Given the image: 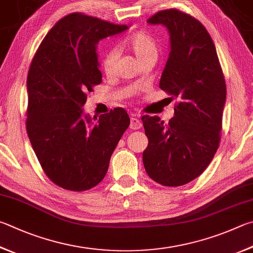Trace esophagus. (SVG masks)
I'll use <instances>...</instances> for the list:
<instances>
[{"instance_id":"34e87169","label":"esophagus","mask_w":253,"mask_h":253,"mask_svg":"<svg viewBox=\"0 0 253 253\" xmlns=\"http://www.w3.org/2000/svg\"><path fill=\"white\" fill-rule=\"evenodd\" d=\"M141 126H142V123H141V121L139 118H137L136 116H131V118H130V125H129V127H130V129H140L141 128Z\"/></svg>"}]
</instances>
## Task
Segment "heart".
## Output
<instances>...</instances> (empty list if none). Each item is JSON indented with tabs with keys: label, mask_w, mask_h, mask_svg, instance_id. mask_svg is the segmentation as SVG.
Returning <instances> with one entry per match:
<instances>
[{
	"label": "heart",
	"mask_w": 253,
	"mask_h": 253,
	"mask_svg": "<svg viewBox=\"0 0 253 253\" xmlns=\"http://www.w3.org/2000/svg\"><path fill=\"white\" fill-rule=\"evenodd\" d=\"M126 45L135 56L138 59L139 63L146 61V59H156L158 57V46L156 41L146 32H136L131 34L126 40ZM118 56V49L116 47H109L104 53L102 58L103 70L106 74H112L114 72L115 62Z\"/></svg>",
	"instance_id": "1"
}]
</instances>
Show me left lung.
Instances as JSON below:
<instances>
[{
    "instance_id": "left-lung-1",
    "label": "left lung",
    "mask_w": 253,
    "mask_h": 253,
    "mask_svg": "<svg viewBox=\"0 0 253 253\" xmlns=\"http://www.w3.org/2000/svg\"><path fill=\"white\" fill-rule=\"evenodd\" d=\"M147 22L167 27L170 53L159 87L179 102L168 124L141 117L148 137L142 162L153 180L178 187L199 177L218 149L226 82L213 41L198 20L170 8Z\"/></svg>"
}]
</instances>
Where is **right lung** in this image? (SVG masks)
Segmentation results:
<instances>
[{"label":"right lung","instance_id":"right-lung-1","mask_svg":"<svg viewBox=\"0 0 253 253\" xmlns=\"http://www.w3.org/2000/svg\"><path fill=\"white\" fill-rule=\"evenodd\" d=\"M127 29L72 13L52 27L31 63L27 135L44 172L64 189L84 191L98 185L130 124L124 108L94 119L83 111L87 91L102 83L96 46Z\"/></svg>","mask_w":253,"mask_h":253}]
</instances>
